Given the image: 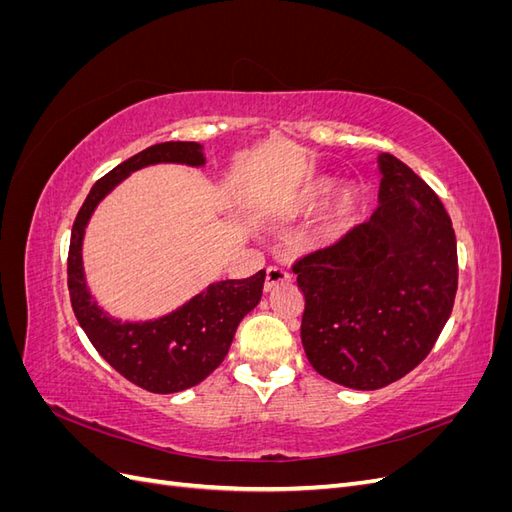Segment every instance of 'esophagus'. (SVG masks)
I'll return each instance as SVG.
<instances>
[{"mask_svg":"<svg viewBox=\"0 0 512 512\" xmlns=\"http://www.w3.org/2000/svg\"><path fill=\"white\" fill-rule=\"evenodd\" d=\"M290 277L292 275L286 269H282V267H269L267 275H265V292H271L277 286L288 284Z\"/></svg>","mask_w":512,"mask_h":512,"instance_id":"1","label":"esophagus"}]
</instances>
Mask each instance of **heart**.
Here are the masks:
<instances>
[{"label": "heart", "instance_id": "b5f03b06", "mask_svg": "<svg viewBox=\"0 0 512 512\" xmlns=\"http://www.w3.org/2000/svg\"><path fill=\"white\" fill-rule=\"evenodd\" d=\"M335 192V179L329 175H309L301 179L294 188L284 196L280 205V218L284 222L301 220L312 215L327 203L329 196ZM356 207H359V196L352 190L339 192L329 209L324 211L316 226V239L320 243H333L344 235V230L352 222Z\"/></svg>", "mask_w": 512, "mask_h": 512}]
</instances>
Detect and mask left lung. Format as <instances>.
I'll return each instance as SVG.
<instances>
[{"label": "left lung", "mask_w": 512, "mask_h": 512, "mask_svg": "<svg viewBox=\"0 0 512 512\" xmlns=\"http://www.w3.org/2000/svg\"><path fill=\"white\" fill-rule=\"evenodd\" d=\"M378 164L374 215L292 267L307 361L356 391L382 389L421 363L457 292V241L442 200L391 153Z\"/></svg>", "instance_id": "left-lung-1"}]
</instances>
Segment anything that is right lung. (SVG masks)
Wrapping results in <instances>:
<instances>
[{
  "mask_svg": "<svg viewBox=\"0 0 512 512\" xmlns=\"http://www.w3.org/2000/svg\"><path fill=\"white\" fill-rule=\"evenodd\" d=\"M151 164L203 166V145L185 141L151 145L94 183L72 226L68 290L74 316L102 359L141 389L166 395L203 382L224 361L239 322L262 297L265 271L245 280L213 282L175 312L156 320L121 322L108 316L85 282L81 254L85 228L100 200L115 185Z\"/></svg>",
  "mask_w": 512,
  "mask_h": 512,
  "instance_id": "1",
  "label": "right lung"
}]
</instances>
